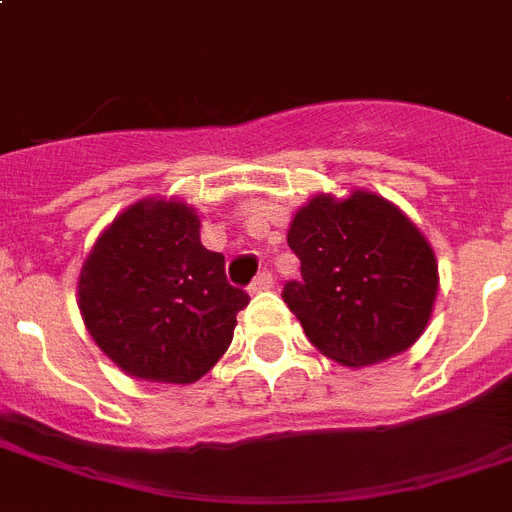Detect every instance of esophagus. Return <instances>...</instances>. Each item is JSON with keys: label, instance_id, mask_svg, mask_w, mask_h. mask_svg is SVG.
<instances>
[{"label": "esophagus", "instance_id": "1", "mask_svg": "<svg viewBox=\"0 0 512 512\" xmlns=\"http://www.w3.org/2000/svg\"><path fill=\"white\" fill-rule=\"evenodd\" d=\"M271 287H273V276L268 271H263V273H257L255 281L249 284V292L257 295V292H265V289H271Z\"/></svg>", "mask_w": 512, "mask_h": 512}]
</instances>
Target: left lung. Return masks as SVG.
<instances>
[{
	"label": "left lung",
	"mask_w": 512,
	"mask_h": 512,
	"mask_svg": "<svg viewBox=\"0 0 512 512\" xmlns=\"http://www.w3.org/2000/svg\"><path fill=\"white\" fill-rule=\"evenodd\" d=\"M300 281L284 303L308 340L345 366L380 364L425 332L438 292L433 249L409 217L377 193L313 196L287 233Z\"/></svg>",
	"instance_id": "1"
}]
</instances>
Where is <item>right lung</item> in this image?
<instances>
[{"mask_svg":"<svg viewBox=\"0 0 512 512\" xmlns=\"http://www.w3.org/2000/svg\"><path fill=\"white\" fill-rule=\"evenodd\" d=\"M183 201L143 199L95 241L79 276V311L98 348L122 372L196 382L233 340L249 295L225 279V257L199 239Z\"/></svg>","mask_w":512,"mask_h":512,"instance_id":"add662e5","label":"right lung"}]
</instances>
